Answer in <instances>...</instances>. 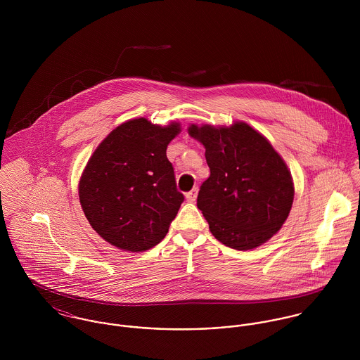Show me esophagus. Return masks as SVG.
Listing matches in <instances>:
<instances>
[{"mask_svg":"<svg viewBox=\"0 0 360 360\" xmlns=\"http://www.w3.org/2000/svg\"><path fill=\"white\" fill-rule=\"evenodd\" d=\"M197 195H198V188H197V187H194L190 193H187V194H186V198H187V201H188V202H194V201L197 200Z\"/></svg>","mask_w":360,"mask_h":360,"instance_id":"obj_1","label":"esophagus"}]
</instances>
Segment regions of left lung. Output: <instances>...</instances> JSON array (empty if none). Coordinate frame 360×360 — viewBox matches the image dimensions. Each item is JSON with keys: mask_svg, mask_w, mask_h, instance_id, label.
<instances>
[{"mask_svg": "<svg viewBox=\"0 0 360 360\" xmlns=\"http://www.w3.org/2000/svg\"><path fill=\"white\" fill-rule=\"evenodd\" d=\"M188 134L205 147L210 176L197 206L214 238L238 251L270 240L294 201L292 177L283 158L244 122L230 127L191 124Z\"/></svg>", "mask_w": 360, "mask_h": 360, "instance_id": "left-lung-1", "label": "left lung"}]
</instances>
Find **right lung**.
Returning <instances> with one entry per match:
<instances>
[{
    "label": "right lung",
    "instance_id": "right-lung-1",
    "mask_svg": "<svg viewBox=\"0 0 360 360\" xmlns=\"http://www.w3.org/2000/svg\"><path fill=\"white\" fill-rule=\"evenodd\" d=\"M180 124L131 119L112 130L87 162L79 198L91 227L110 245L143 252L169 231L184 195L166 156Z\"/></svg>",
    "mask_w": 360,
    "mask_h": 360
}]
</instances>
